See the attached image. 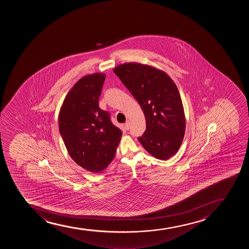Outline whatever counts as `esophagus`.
<instances>
[{"label": "esophagus", "mask_w": 249, "mask_h": 249, "mask_svg": "<svg viewBox=\"0 0 249 249\" xmlns=\"http://www.w3.org/2000/svg\"><path fill=\"white\" fill-rule=\"evenodd\" d=\"M124 126H125L126 130H129V128H130V123H129L128 121L124 124Z\"/></svg>", "instance_id": "obj_1"}]
</instances>
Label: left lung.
Masks as SVG:
<instances>
[{"label":"left lung","mask_w":249,"mask_h":249,"mask_svg":"<svg viewBox=\"0 0 249 249\" xmlns=\"http://www.w3.org/2000/svg\"><path fill=\"white\" fill-rule=\"evenodd\" d=\"M113 72L141 105L146 130L139 137L144 149L161 160L177 154L185 131V117L179 90L166 72L140 63H126Z\"/></svg>","instance_id":"1"}]
</instances>
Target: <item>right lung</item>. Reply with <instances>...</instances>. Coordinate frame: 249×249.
I'll return each instance as SVG.
<instances>
[{
    "label": "right lung",
    "instance_id": "right-lung-1",
    "mask_svg": "<svg viewBox=\"0 0 249 249\" xmlns=\"http://www.w3.org/2000/svg\"><path fill=\"white\" fill-rule=\"evenodd\" d=\"M105 74L96 72L78 80L67 94L59 114V132L72 160L98 173L115 156L122 131L110 114L99 107Z\"/></svg>",
    "mask_w": 249,
    "mask_h": 249
}]
</instances>
